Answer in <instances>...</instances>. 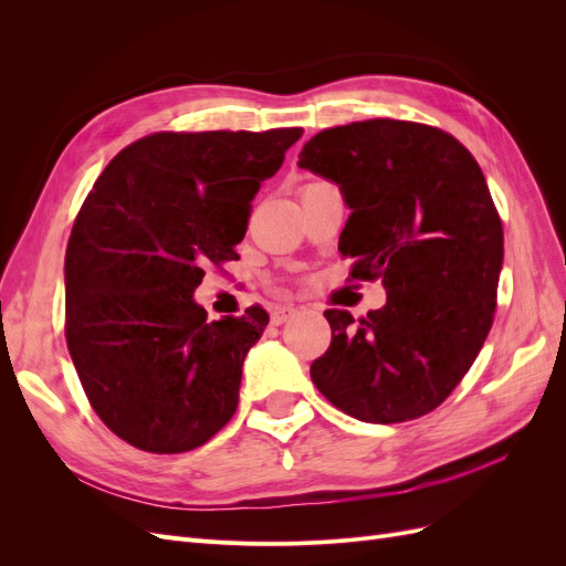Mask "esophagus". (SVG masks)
I'll list each match as a JSON object with an SVG mask.
<instances>
[{"mask_svg":"<svg viewBox=\"0 0 566 566\" xmlns=\"http://www.w3.org/2000/svg\"><path fill=\"white\" fill-rule=\"evenodd\" d=\"M293 314H295V306H293V304H279L276 310L271 312V323H273V325H281V323H285Z\"/></svg>","mask_w":566,"mask_h":566,"instance_id":"esophagus-1","label":"esophagus"}]
</instances>
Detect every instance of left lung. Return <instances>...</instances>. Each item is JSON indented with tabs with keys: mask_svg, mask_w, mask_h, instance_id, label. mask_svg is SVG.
<instances>
[{
	"mask_svg": "<svg viewBox=\"0 0 566 566\" xmlns=\"http://www.w3.org/2000/svg\"><path fill=\"white\" fill-rule=\"evenodd\" d=\"M297 165L345 193L349 276L387 290L382 310L358 323L325 312L333 339L312 364L314 385L364 422L427 416L465 378L493 323L503 224L482 167L449 132L389 117L318 132Z\"/></svg>",
	"mask_w": 566,
	"mask_h": 566,
	"instance_id": "left-lung-1",
	"label": "left lung"
}]
</instances>
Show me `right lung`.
<instances>
[{"label": "right lung", "instance_id": "add662e5", "mask_svg": "<svg viewBox=\"0 0 566 566\" xmlns=\"http://www.w3.org/2000/svg\"><path fill=\"white\" fill-rule=\"evenodd\" d=\"M302 127L156 132L108 163L65 250V339L96 416L148 453L210 441L269 314L208 321L205 269L238 260L252 198Z\"/></svg>", "mask_w": 566, "mask_h": 566}]
</instances>
